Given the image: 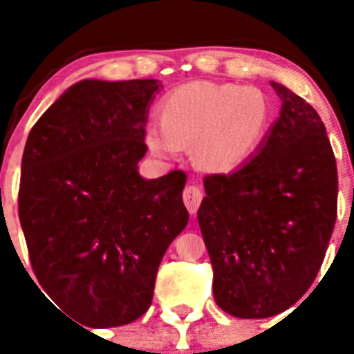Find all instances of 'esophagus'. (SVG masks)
I'll return each mask as SVG.
<instances>
[{"label": "esophagus", "instance_id": "obj_1", "mask_svg": "<svg viewBox=\"0 0 354 354\" xmlns=\"http://www.w3.org/2000/svg\"><path fill=\"white\" fill-rule=\"evenodd\" d=\"M183 198H184V204H186L187 211L192 212V214H195L196 211H198L200 204H202V198H204V193H202V189H200L198 186H187L186 189H184L183 193Z\"/></svg>", "mask_w": 354, "mask_h": 354}]
</instances>
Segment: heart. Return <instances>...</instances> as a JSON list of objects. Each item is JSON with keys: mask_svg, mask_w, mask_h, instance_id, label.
Listing matches in <instances>:
<instances>
[{"mask_svg": "<svg viewBox=\"0 0 354 354\" xmlns=\"http://www.w3.org/2000/svg\"><path fill=\"white\" fill-rule=\"evenodd\" d=\"M161 124H149L145 143L154 156L171 159L193 145V161L205 171H232L259 149L271 120L262 90L195 81L174 90L159 106Z\"/></svg>", "mask_w": 354, "mask_h": 354, "instance_id": "b5f03b06", "label": "heart"}]
</instances>
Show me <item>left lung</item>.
I'll use <instances>...</instances> for the list:
<instances>
[{
    "label": "left lung",
    "instance_id": "8db88e82",
    "mask_svg": "<svg viewBox=\"0 0 354 354\" xmlns=\"http://www.w3.org/2000/svg\"><path fill=\"white\" fill-rule=\"evenodd\" d=\"M282 101L255 154L207 175L198 225L221 310L264 319L287 310L323 264L337 218V165L314 108L280 83Z\"/></svg>",
    "mask_w": 354,
    "mask_h": 354
}]
</instances>
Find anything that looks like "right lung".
I'll return each mask as SVG.
<instances>
[{
	"label": "right lung",
	"mask_w": 354,
	"mask_h": 354,
	"mask_svg": "<svg viewBox=\"0 0 354 354\" xmlns=\"http://www.w3.org/2000/svg\"><path fill=\"white\" fill-rule=\"evenodd\" d=\"M161 88L158 80L80 81L24 147L19 220L31 268L55 305L90 328L145 314L162 255L189 220L184 171H138Z\"/></svg>",
	"instance_id": "obj_1"
}]
</instances>
